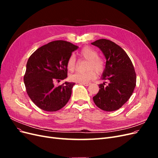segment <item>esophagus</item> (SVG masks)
<instances>
[{"label":"esophagus","instance_id":"34e87169","mask_svg":"<svg viewBox=\"0 0 158 158\" xmlns=\"http://www.w3.org/2000/svg\"><path fill=\"white\" fill-rule=\"evenodd\" d=\"M81 84L85 85V86H88L89 85H90V83H82V84Z\"/></svg>","mask_w":158,"mask_h":158}]
</instances>
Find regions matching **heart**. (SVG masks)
<instances>
[{
  "mask_svg": "<svg viewBox=\"0 0 158 158\" xmlns=\"http://www.w3.org/2000/svg\"><path fill=\"white\" fill-rule=\"evenodd\" d=\"M80 55L84 59L88 60L87 69L89 70L85 73H76L72 74L70 78L72 81L78 83H87L94 79L96 76L95 73L91 69H93L97 73L100 74L104 70L105 62L103 59L98 56V52L90 47H85L80 51ZM76 68V59L74 55L69 57L67 61V69L70 71H73Z\"/></svg>",
  "mask_w": 158,
  "mask_h": 158,
  "instance_id": "b5f03b06",
  "label": "heart"
}]
</instances>
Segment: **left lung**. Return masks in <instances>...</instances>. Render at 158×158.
<instances>
[{
  "instance_id": "8db88e82",
  "label": "left lung",
  "mask_w": 158,
  "mask_h": 158,
  "mask_svg": "<svg viewBox=\"0 0 158 158\" xmlns=\"http://www.w3.org/2000/svg\"><path fill=\"white\" fill-rule=\"evenodd\" d=\"M92 44L98 47L106 57V68L101 79L109 81L107 86H104L105 83L99 85L100 89L93 100L103 111H116L128 101L135 89V69L127 52L114 42L101 39Z\"/></svg>"
}]
</instances>
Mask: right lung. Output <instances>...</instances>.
<instances>
[{
  "mask_svg": "<svg viewBox=\"0 0 158 158\" xmlns=\"http://www.w3.org/2000/svg\"><path fill=\"white\" fill-rule=\"evenodd\" d=\"M78 48L66 41H55L37 49L30 56L23 77L26 92L36 106L46 111H56L68 103L75 83L55 82L67 77V61Z\"/></svg>",
  "mask_w": 158,
  "mask_h": 158,
  "instance_id": "1",
  "label": "right lung"
}]
</instances>
